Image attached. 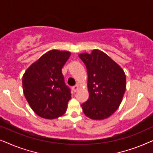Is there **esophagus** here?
<instances>
[{
	"label": "esophagus",
	"mask_w": 153,
	"mask_h": 153,
	"mask_svg": "<svg viewBox=\"0 0 153 153\" xmlns=\"http://www.w3.org/2000/svg\"><path fill=\"white\" fill-rule=\"evenodd\" d=\"M79 89V85H75L72 87V91L74 92H76L77 90Z\"/></svg>",
	"instance_id": "esophagus-1"
}]
</instances>
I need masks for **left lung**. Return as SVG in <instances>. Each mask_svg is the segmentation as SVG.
I'll return each mask as SVG.
<instances>
[{
  "mask_svg": "<svg viewBox=\"0 0 153 153\" xmlns=\"http://www.w3.org/2000/svg\"><path fill=\"white\" fill-rule=\"evenodd\" d=\"M88 72L89 98L81 104L83 111L93 120H103L120 106L126 90L123 69L105 53L95 49L91 54L81 53Z\"/></svg>",
  "mask_w": 153,
  "mask_h": 153,
  "instance_id": "1",
  "label": "left lung"
}]
</instances>
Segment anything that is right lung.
Returning <instances> with one entry per match:
<instances>
[{
  "instance_id": "add662e5",
  "label": "right lung",
  "mask_w": 153,
  "mask_h": 153,
  "mask_svg": "<svg viewBox=\"0 0 153 153\" xmlns=\"http://www.w3.org/2000/svg\"><path fill=\"white\" fill-rule=\"evenodd\" d=\"M71 53L51 50L29 67L23 76L25 97L37 116L53 119L65 113L71 90L65 82L62 68Z\"/></svg>"
}]
</instances>
